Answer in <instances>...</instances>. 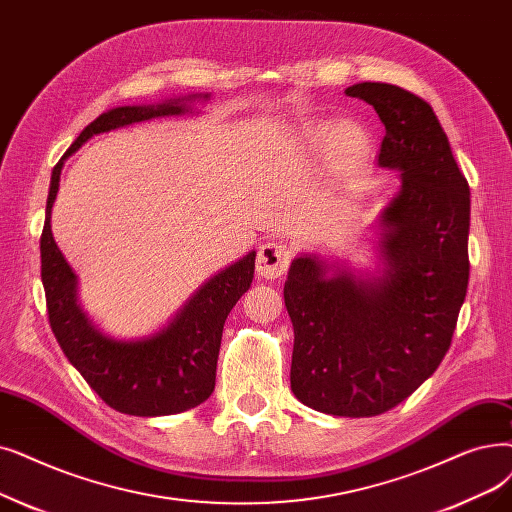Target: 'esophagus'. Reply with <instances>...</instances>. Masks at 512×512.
Returning a JSON list of instances; mask_svg holds the SVG:
<instances>
[{"mask_svg": "<svg viewBox=\"0 0 512 512\" xmlns=\"http://www.w3.org/2000/svg\"><path fill=\"white\" fill-rule=\"evenodd\" d=\"M288 263H291V251L284 242H265L257 255V274L261 278H280L286 274Z\"/></svg>", "mask_w": 512, "mask_h": 512, "instance_id": "esophagus-1", "label": "esophagus"}]
</instances>
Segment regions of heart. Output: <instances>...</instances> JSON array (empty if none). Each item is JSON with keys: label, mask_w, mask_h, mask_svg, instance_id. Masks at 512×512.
Returning <instances> with one entry per match:
<instances>
[{"label": "heart", "mask_w": 512, "mask_h": 512, "mask_svg": "<svg viewBox=\"0 0 512 512\" xmlns=\"http://www.w3.org/2000/svg\"><path fill=\"white\" fill-rule=\"evenodd\" d=\"M305 140L316 150L330 148L332 161L341 169H351L358 165L366 157L368 150L366 131L353 123L309 125L305 131Z\"/></svg>", "instance_id": "heart-1"}]
</instances>
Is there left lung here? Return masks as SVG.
<instances>
[{
    "label": "left lung",
    "mask_w": 512,
    "mask_h": 512,
    "mask_svg": "<svg viewBox=\"0 0 512 512\" xmlns=\"http://www.w3.org/2000/svg\"><path fill=\"white\" fill-rule=\"evenodd\" d=\"M385 125L379 165L402 171L383 213L379 280L316 257L293 261L284 305L295 328L291 389L332 416H376L410 397L452 345L469 284L471 192L433 108L389 83L345 90Z\"/></svg>",
    "instance_id": "1"
}]
</instances>
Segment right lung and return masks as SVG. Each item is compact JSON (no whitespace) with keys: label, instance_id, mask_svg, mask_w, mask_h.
Returning a JSON list of instances; mask_svg holds the SVG:
<instances>
[{"label":"right lung","instance_id":"right-lung-1","mask_svg":"<svg viewBox=\"0 0 512 512\" xmlns=\"http://www.w3.org/2000/svg\"><path fill=\"white\" fill-rule=\"evenodd\" d=\"M184 100L157 106H119L87 125L52 171L41 232V282L54 337L69 362L81 372L106 406L129 416H167L203 404L215 389L217 355L226 318L249 291L255 253L242 257L211 278L177 318L144 341L123 343L104 337L77 305V276L52 236L50 215L66 157L96 133L154 117L184 113Z\"/></svg>","mask_w":512,"mask_h":512}]
</instances>
